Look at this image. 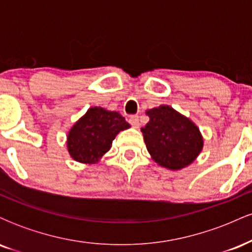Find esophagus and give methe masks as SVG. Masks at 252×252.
Listing matches in <instances>:
<instances>
[{
    "label": "esophagus",
    "instance_id": "obj_1",
    "mask_svg": "<svg viewBox=\"0 0 252 252\" xmlns=\"http://www.w3.org/2000/svg\"><path fill=\"white\" fill-rule=\"evenodd\" d=\"M129 123L131 124L134 128H138V126H140V120H138V116H130Z\"/></svg>",
    "mask_w": 252,
    "mask_h": 252
}]
</instances>
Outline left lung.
I'll use <instances>...</instances> for the list:
<instances>
[{
	"instance_id": "left-lung-1",
	"label": "left lung",
	"mask_w": 252,
	"mask_h": 252,
	"mask_svg": "<svg viewBox=\"0 0 252 252\" xmlns=\"http://www.w3.org/2000/svg\"><path fill=\"white\" fill-rule=\"evenodd\" d=\"M147 115L150 120L141 130L153 160L172 170L192 163L204 146L198 126L168 105L148 110Z\"/></svg>"
}]
</instances>
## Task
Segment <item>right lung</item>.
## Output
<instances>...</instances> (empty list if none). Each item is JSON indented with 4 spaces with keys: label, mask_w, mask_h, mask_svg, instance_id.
Wrapping results in <instances>:
<instances>
[{
    "label": "right lung",
    "mask_w": 252,
    "mask_h": 252,
    "mask_svg": "<svg viewBox=\"0 0 252 252\" xmlns=\"http://www.w3.org/2000/svg\"><path fill=\"white\" fill-rule=\"evenodd\" d=\"M128 128L130 124L118 112L90 108L68 132V153L78 162L96 163L111 148L118 132Z\"/></svg>",
    "instance_id": "obj_1"
}]
</instances>
